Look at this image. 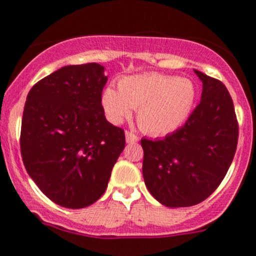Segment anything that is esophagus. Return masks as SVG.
Returning <instances> with one entry per match:
<instances>
[{
  "label": "esophagus",
  "mask_w": 256,
  "mask_h": 256,
  "mask_svg": "<svg viewBox=\"0 0 256 256\" xmlns=\"http://www.w3.org/2000/svg\"><path fill=\"white\" fill-rule=\"evenodd\" d=\"M126 141L128 144H134V142L138 141V136L136 134V133L130 132V130H126Z\"/></svg>",
  "instance_id": "34e87169"
}]
</instances>
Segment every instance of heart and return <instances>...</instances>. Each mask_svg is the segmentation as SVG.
<instances>
[{
    "label": "heart",
    "mask_w": 256,
    "mask_h": 256,
    "mask_svg": "<svg viewBox=\"0 0 256 256\" xmlns=\"http://www.w3.org/2000/svg\"><path fill=\"white\" fill-rule=\"evenodd\" d=\"M119 92L104 91V112L112 123L119 124L137 110L141 130L150 134H166L187 119L195 101L191 80L164 74H140L119 80Z\"/></svg>",
    "instance_id": "b5f03b06"
}]
</instances>
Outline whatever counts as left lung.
<instances>
[{"instance_id": "left-lung-1", "label": "left lung", "mask_w": 256, "mask_h": 256, "mask_svg": "<svg viewBox=\"0 0 256 256\" xmlns=\"http://www.w3.org/2000/svg\"><path fill=\"white\" fill-rule=\"evenodd\" d=\"M195 73L202 94L184 126L162 140H141L144 184L169 208L192 206L209 198L226 177L238 141L234 101L226 86Z\"/></svg>"}]
</instances>
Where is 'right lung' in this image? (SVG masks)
Returning a JSON list of instances; mask_svg holds the SVG:
<instances>
[{
	"label": "right lung",
	"instance_id": "add662e5",
	"mask_svg": "<svg viewBox=\"0 0 256 256\" xmlns=\"http://www.w3.org/2000/svg\"><path fill=\"white\" fill-rule=\"evenodd\" d=\"M106 82L102 65H69L40 79L26 96L22 162L40 191L60 206L82 209L96 202L126 146L124 130L104 114Z\"/></svg>",
	"mask_w": 256,
	"mask_h": 256
}]
</instances>
